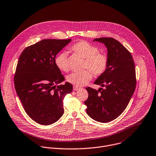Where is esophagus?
Segmentation results:
<instances>
[{
	"label": "esophagus",
	"mask_w": 156,
	"mask_h": 156,
	"mask_svg": "<svg viewBox=\"0 0 156 156\" xmlns=\"http://www.w3.org/2000/svg\"><path fill=\"white\" fill-rule=\"evenodd\" d=\"M80 89V87H77V86H74V87H73V90H75V91L79 90Z\"/></svg>",
	"instance_id": "1"
}]
</instances>
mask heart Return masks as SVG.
<instances>
[{
	"label": "heart",
	"mask_w": 156,
	"mask_h": 156,
	"mask_svg": "<svg viewBox=\"0 0 156 156\" xmlns=\"http://www.w3.org/2000/svg\"><path fill=\"white\" fill-rule=\"evenodd\" d=\"M71 49L83 58L85 59L84 68H89L96 76L102 75L106 71L108 66V58L105 54L98 53L99 49L94 45L85 41L75 43ZM55 64L61 71H69L68 55L66 51L59 53L55 58ZM90 70L82 72H76L67 77V81L76 86H82L87 83L92 78V73Z\"/></svg>",
	"instance_id": "b5f03b06"
}]
</instances>
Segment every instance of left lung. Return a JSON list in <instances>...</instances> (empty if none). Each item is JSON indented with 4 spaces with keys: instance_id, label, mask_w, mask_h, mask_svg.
<instances>
[{
    "instance_id": "8db88e82",
    "label": "left lung",
    "mask_w": 156,
    "mask_h": 156,
    "mask_svg": "<svg viewBox=\"0 0 156 156\" xmlns=\"http://www.w3.org/2000/svg\"><path fill=\"white\" fill-rule=\"evenodd\" d=\"M93 41L104 44L107 48L108 66L94 83L104 89L87 87L89 97L84 103L86 112L93 119L108 123L118 118L128 106L136 88L135 66L126 48L112 38H99Z\"/></svg>"
}]
</instances>
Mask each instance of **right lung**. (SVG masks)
<instances>
[{"mask_svg": "<svg viewBox=\"0 0 156 156\" xmlns=\"http://www.w3.org/2000/svg\"><path fill=\"white\" fill-rule=\"evenodd\" d=\"M71 41L43 40L27 47L17 64L14 84L27 114L37 123L49 125L64 113L63 99L73 91L55 64L59 52Z\"/></svg>", "mask_w": 156, "mask_h": 156, "instance_id": "right-lung-1", "label": "right lung"}]
</instances>
